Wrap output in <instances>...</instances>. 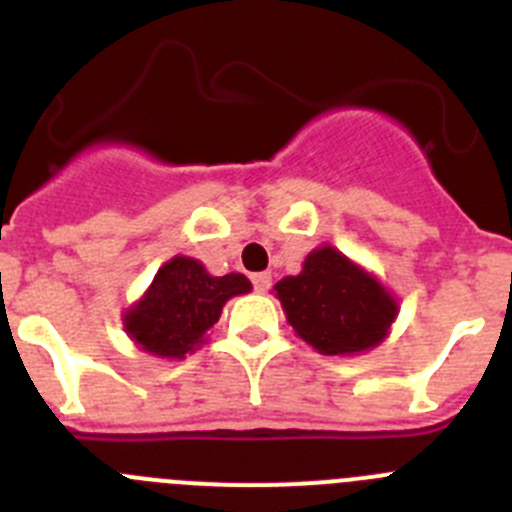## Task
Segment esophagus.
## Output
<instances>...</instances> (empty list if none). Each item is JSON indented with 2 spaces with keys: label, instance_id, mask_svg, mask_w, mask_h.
<instances>
[{
  "label": "esophagus",
  "instance_id": "obj_1",
  "mask_svg": "<svg viewBox=\"0 0 512 512\" xmlns=\"http://www.w3.org/2000/svg\"><path fill=\"white\" fill-rule=\"evenodd\" d=\"M251 281H253V289L264 294V292H269V287H271V274L269 271H261V274H253Z\"/></svg>",
  "mask_w": 512,
  "mask_h": 512
}]
</instances>
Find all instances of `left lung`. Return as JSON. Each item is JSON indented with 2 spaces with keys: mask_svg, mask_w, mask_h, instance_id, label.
Returning <instances> with one entry per match:
<instances>
[{
  "mask_svg": "<svg viewBox=\"0 0 512 512\" xmlns=\"http://www.w3.org/2000/svg\"><path fill=\"white\" fill-rule=\"evenodd\" d=\"M287 322L322 355H355L381 345L398 302L381 281L332 246L314 248L297 276L274 287Z\"/></svg>",
  "mask_w": 512,
  "mask_h": 512,
  "instance_id": "left-lung-1",
  "label": "left lung"
}]
</instances>
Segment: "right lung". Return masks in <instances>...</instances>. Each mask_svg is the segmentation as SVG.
Returning <instances> with one entry per match:
<instances>
[{"mask_svg":"<svg viewBox=\"0 0 512 512\" xmlns=\"http://www.w3.org/2000/svg\"><path fill=\"white\" fill-rule=\"evenodd\" d=\"M251 292L243 274L213 276L198 259L175 256L154 276L152 287L124 314V330L139 350L157 358H185L218 322L223 304Z\"/></svg>","mask_w":512,"mask_h":512,"instance_id":"add662e5","label":"right lung"}]
</instances>
